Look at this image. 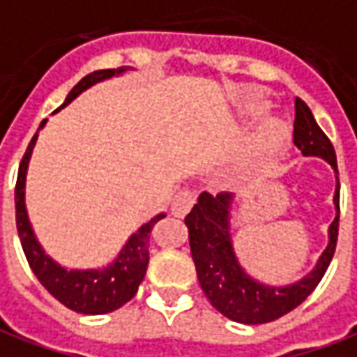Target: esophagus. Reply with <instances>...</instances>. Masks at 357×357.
Here are the masks:
<instances>
[{
    "label": "esophagus",
    "mask_w": 357,
    "mask_h": 357,
    "mask_svg": "<svg viewBox=\"0 0 357 357\" xmlns=\"http://www.w3.org/2000/svg\"><path fill=\"white\" fill-rule=\"evenodd\" d=\"M193 204H195V191L183 189L172 199V214L174 216H185Z\"/></svg>",
    "instance_id": "obj_1"
}]
</instances>
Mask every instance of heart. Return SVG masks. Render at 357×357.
Here are the masks:
<instances>
[{
  "mask_svg": "<svg viewBox=\"0 0 357 357\" xmlns=\"http://www.w3.org/2000/svg\"><path fill=\"white\" fill-rule=\"evenodd\" d=\"M288 131L282 123L278 121H266L265 126L259 129V133L255 137V151L259 154H271L276 153L284 143H286Z\"/></svg>",
  "mask_w": 357,
  "mask_h": 357,
  "instance_id": "1",
  "label": "heart"
}]
</instances>
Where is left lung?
Instances as JSON below:
<instances>
[{"mask_svg": "<svg viewBox=\"0 0 357 357\" xmlns=\"http://www.w3.org/2000/svg\"><path fill=\"white\" fill-rule=\"evenodd\" d=\"M294 144L303 156H319L326 160L338 176L336 153L328 137L317 126L311 109L301 98H296ZM336 218L328 228V245L319 257L315 268L290 286H266L251 278L236 259L230 238L231 193L222 191L216 197L201 193L199 201L185 216L189 245L197 268V278L206 300L224 317L243 325H263L290 313L311 291L333 261L340 220V181L336 178Z\"/></svg>", "mask_w": 357, "mask_h": 357, "instance_id": "left-lung-1", "label": "left lung"}]
</instances>
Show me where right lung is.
<instances>
[{"mask_svg": "<svg viewBox=\"0 0 357 357\" xmlns=\"http://www.w3.org/2000/svg\"><path fill=\"white\" fill-rule=\"evenodd\" d=\"M123 71L126 69L119 67V69H102V71L86 75L71 89L66 102L59 108L67 106L69 102L94 83L123 73ZM44 123H46V119L40 123V129L44 127ZM36 139H38V131L32 137L29 149L22 156L17 185H15L17 231H19L24 257L40 284L66 307L77 311V313H83V315L112 313L121 305H126L139 290V284L143 282L146 266H149V243H151L154 224L162 220L166 214H158L151 222L143 224L131 238L127 239L118 259L102 271H67L63 266H59L44 253V249L40 248L31 228L29 216H26V206H24V179H26V168H29V160H31Z\"/></svg>", "mask_w": 357, "mask_h": 357, "instance_id": "obj_1", "label": "right lung"}]
</instances>
